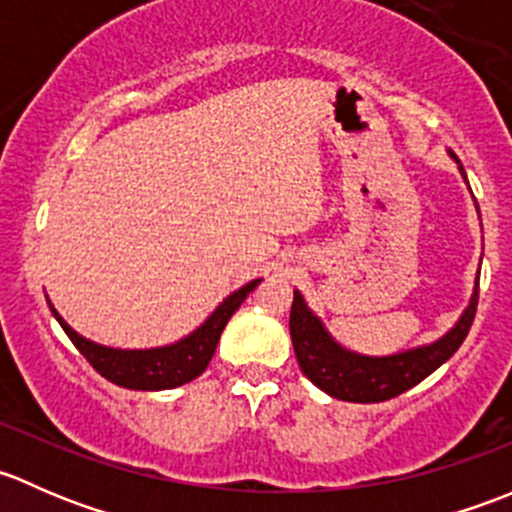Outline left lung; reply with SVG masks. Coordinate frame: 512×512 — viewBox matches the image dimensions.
<instances>
[{
	"mask_svg": "<svg viewBox=\"0 0 512 512\" xmlns=\"http://www.w3.org/2000/svg\"><path fill=\"white\" fill-rule=\"evenodd\" d=\"M458 168L466 178L463 165H458ZM476 307L478 285L471 304L458 319L456 327L438 342L391 356H361L339 347L329 337L327 329L322 327V322L309 312L302 294L294 292L292 312H289V334H292V347L297 354L299 369L314 386L327 391L334 399L354 401V404H379V401H389L409 391L418 381L433 374L443 361L451 359L471 332Z\"/></svg>",
	"mask_w": 512,
	"mask_h": 512,
	"instance_id": "8db88e82",
	"label": "left lung"
}]
</instances>
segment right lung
<instances>
[{"label": "right lung", "mask_w": 512, "mask_h": 512, "mask_svg": "<svg viewBox=\"0 0 512 512\" xmlns=\"http://www.w3.org/2000/svg\"><path fill=\"white\" fill-rule=\"evenodd\" d=\"M260 282L262 280H252L250 285L232 292L230 297L210 314L208 322H205L203 327L195 329L190 337L180 339L178 344H170V347L141 349V352L98 347V344L89 342V339L79 337V334L59 317V312H56L51 304L49 307L51 314L56 317V322H59L61 329L66 332V337L74 342V347L86 356V361L94 366L103 379H108L116 386H123V389L160 391L183 386L188 384V381H193L195 376L203 374L205 366L213 359L215 347H218L220 334H223L227 319L237 312V307L245 302L247 294L260 285Z\"/></svg>", "instance_id": "1"}]
</instances>
